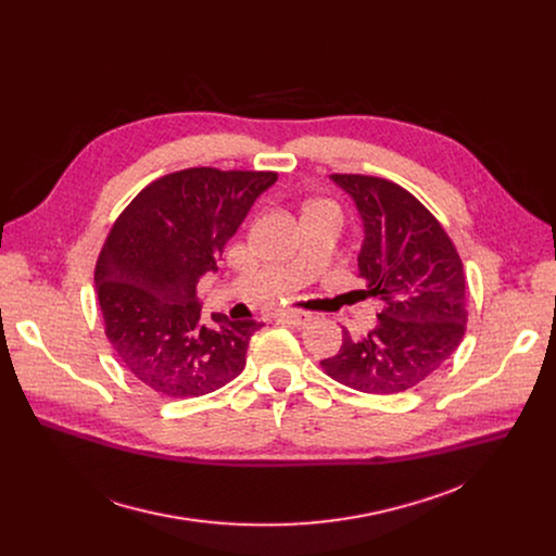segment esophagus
Wrapping results in <instances>:
<instances>
[{
  "label": "esophagus",
  "mask_w": 556,
  "mask_h": 556,
  "mask_svg": "<svg viewBox=\"0 0 556 556\" xmlns=\"http://www.w3.org/2000/svg\"><path fill=\"white\" fill-rule=\"evenodd\" d=\"M277 316L283 324L294 326V328H305L312 321V316L307 312H301V309H283Z\"/></svg>",
  "instance_id": "34e87169"
}]
</instances>
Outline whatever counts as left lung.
<instances>
[{"mask_svg":"<svg viewBox=\"0 0 556 556\" xmlns=\"http://www.w3.org/2000/svg\"><path fill=\"white\" fill-rule=\"evenodd\" d=\"M361 224L358 277L382 303L376 326L321 365L363 393H399L422 382L457 350L466 328V281L440 222L403 187L371 176L334 174Z\"/></svg>","mask_w":556,"mask_h":556,"instance_id":"1","label":"left lung"}]
</instances>
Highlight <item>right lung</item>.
I'll list each match as a JSON object with an SVG mask.
<instances>
[{"label": "right lung", "mask_w": 556, "mask_h": 556, "mask_svg": "<svg viewBox=\"0 0 556 556\" xmlns=\"http://www.w3.org/2000/svg\"><path fill=\"white\" fill-rule=\"evenodd\" d=\"M270 172L169 174L142 189L114 222L94 283L105 334L118 361L167 399H195L242 374L251 337L264 326L202 316L195 286L217 273L224 247Z\"/></svg>", "instance_id": "1"}]
</instances>
